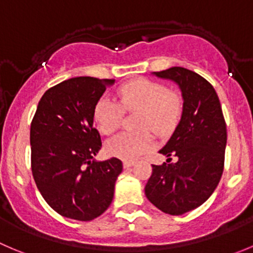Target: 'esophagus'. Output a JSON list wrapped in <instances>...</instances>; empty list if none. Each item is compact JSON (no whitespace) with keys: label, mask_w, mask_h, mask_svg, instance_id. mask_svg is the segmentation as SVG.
Segmentation results:
<instances>
[{"label":"esophagus","mask_w":253,"mask_h":253,"mask_svg":"<svg viewBox=\"0 0 253 253\" xmlns=\"http://www.w3.org/2000/svg\"><path fill=\"white\" fill-rule=\"evenodd\" d=\"M123 165H124L125 169H129V168L133 167L134 165V161L133 160H124L123 161Z\"/></svg>","instance_id":"obj_1"}]
</instances>
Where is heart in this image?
Segmentation results:
<instances>
[{"label":"heart","instance_id":"b5f03b06","mask_svg":"<svg viewBox=\"0 0 253 253\" xmlns=\"http://www.w3.org/2000/svg\"><path fill=\"white\" fill-rule=\"evenodd\" d=\"M118 103L102 98L94 107V120L98 129L105 135L115 133L123 120V110H138L136 128H149L158 134H167L175 128L181 115L182 102L176 92L164 84L149 79H136L118 89ZM153 146L150 131H125L110 139L107 150L110 155L133 160Z\"/></svg>","mask_w":253,"mask_h":253}]
</instances>
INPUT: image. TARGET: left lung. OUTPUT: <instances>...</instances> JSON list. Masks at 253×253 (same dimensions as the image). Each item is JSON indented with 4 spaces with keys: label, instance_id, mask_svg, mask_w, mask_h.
Wrapping results in <instances>:
<instances>
[{
    "label": "left lung",
    "instance_id": "obj_1",
    "mask_svg": "<svg viewBox=\"0 0 253 253\" xmlns=\"http://www.w3.org/2000/svg\"><path fill=\"white\" fill-rule=\"evenodd\" d=\"M172 81L182 95L181 119L159 153L168 156L153 165L145 195L154 206L169 215H182L203 205L220 182L227 141L226 123L213 86L200 74L182 67L154 72ZM178 156L170 163L169 156Z\"/></svg>",
    "mask_w": 253,
    "mask_h": 253
}]
</instances>
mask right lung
<instances>
[{"label": "right lung", "instance_id": "right-lung-1", "mask_svg": "<svg viewBox=\"0 0 253 253\" xmlns=\"http://www.w3.org/2000/svg\"><path fill=\"white\" fill-rule=\"evenodd\" d=\"M114 79L76 77L43 94L31 124V164L45 203L64 217L90 221L114 197L122 161L94 160L102 140L94 107Z\"/></svg>", "mask_w": 253, "mask_h": 253}]
</instances>
